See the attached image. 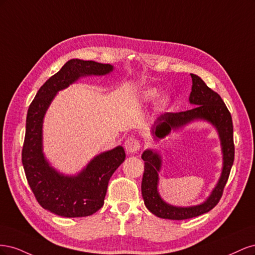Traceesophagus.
I'll return each mask as SVG.
<instances>
[{"mask_svg":"<svg viewBox=\"0 0 255 255\" xmlns=\"http://www.w3.org/2000/svg\"><path fill=\"white\" fill-rule=\"evenodd\" d=\"M125 148L128 153H136L140 148V142L134 137H128L125 142Z\"/></svg>","mask_w":255,"mask_h":255,"instance_id":"esophagus-1","label":"esophagus"}]
</instances>
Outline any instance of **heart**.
Segmentation results:
<instances>
[{
	"mask_svg": "<svg viewBox=\"0 0 255 255\" xmlns=\"http://www.w3.org/2000/svg\"><path fill=\"white\" fill-rule=\"evenodd\" d=\"M157 96V92L155 89L153 88H146L144 90L141 91L140 94V100L142 102H150L152 101V100L155 99V97ZM169 103V98L167 96H161L159 99H158V102H157V105L158 107H165L167 106V104Z\"/></svg>",
	"mask_w": 255,
	"mask_h": 255,
	"instance_id": "b5f03b06",
	"label": "heart"
}]
</instances>
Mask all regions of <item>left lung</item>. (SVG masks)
<instances>
[{
  "mask_svg": "<svg viewBox=\"0 0 255 255\" xmlns=\"http://www.w3.org/2000/svg\"><path fill=\"white\" fill-rule=\"evenodd\" d=\"M192 79L189 103L194 105L191 110L180 113H165L160 115L151 128L154 140L159 141L171 130H176L189 123L203 120L216 128L220 139L222 153V170L219 180L204 202L194 206H174L167 203L158 192V172L161 168V156L158 151L146 149L141 158L144 160V172L141 182V194L144 205L159 218L183 220L197 217L210 212L217 205L229 179L231 168L234 161V141L232 117L221 97L206 86L200 76L190 74Z\"/></svg>",
  "mask_w": 255,
  "mask_h": 255,
  "instance_id": "left-lung-1",
  "label": "left lung"
}]
</instances>
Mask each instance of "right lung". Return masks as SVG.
I'll return each mask as SVG.
<instances>
[{"instance_id": "right-lung-1", "label": "right lung", "mask_w": 255, "mask_h": 255, "mask_svg": "<svg viewBox=\"0 0 255 255\" xmlns=\"http://www.w3.org/2000/svg\"><path fill=\"white\" fill-rule=\"evenodd\" d=\"M114 66L94 60L70 59L45 82L30 103L22 150V164L30 189L44 210L61 217H86L104 204L107 185L126 159L123 146L98 154L84 169L68 175L52 167L43 153L42 127L45 113L57 92L85 76L111 73Z\"/></svg>"}]
</instances>
